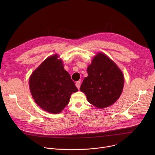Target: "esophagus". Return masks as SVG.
<instances>
[{
    "instance_id": "34e87169",
    "label": "esophagus",
    "mask_w": 155,
    "mask_h": 155,
    "mask_svg": "<svg viewBox=\"0 0 155 155\" xmlns=\"http://www.w3.org/2000/svg\"><path fill=\"white\" fill-rule=\"evenodd\" d=\"M75 85L77 86V87L78 88V90H80V85H81V81H78L75 83Z\"/></svg>"
}]
</instances>
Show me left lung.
<instances>
[{
  "label": "left lung",
  "instance_id": "8db88e82",
  "mask_svg": "<svg viewBox=\"0 0 155 155\" xmlns=\"http://www.w3.org/2000/svg\"><path fill=\"white\" fill-rule=\"evenodd\" d=\"M88 76L80 86L93 105L105 108L114 104L121 96L124 75L117 64L106 54L98 53L87 69Z\"/></svg>",
  "mask_w": 155,
  "mask_h": 155
}]
</instances>
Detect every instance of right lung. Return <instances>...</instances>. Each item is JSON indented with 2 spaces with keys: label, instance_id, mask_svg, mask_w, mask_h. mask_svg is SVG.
<instances>
[{
  "label": "right lung",
  "instance_id": "1",
  "mask_svg": "<svg viewBox=\"0 0 155 155\" xmlns=\"http://www.w3.org/2000/svg\"><path fill=\"white\" fill-rule=\"evenodd\" d=\"M58 54L47 58L32 72L29 88L36 104L53 114L62 112L71 94L78 91L69 74L64 70Z\"/></svg>",
  "mask_w": 155,
  "mask_h": 155
}]
</instances>
